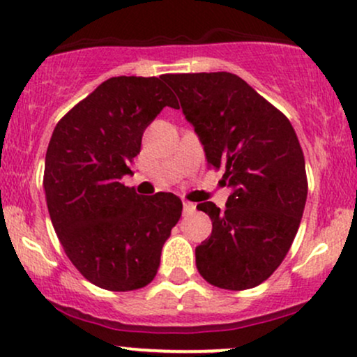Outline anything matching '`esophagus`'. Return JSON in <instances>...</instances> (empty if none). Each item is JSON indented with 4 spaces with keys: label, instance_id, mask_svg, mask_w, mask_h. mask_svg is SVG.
<instances>
[{
    "label": "esophagus",
    "instance_id": "34e87169",
    "mask_svg": "<svg viewBox=\"0 0 357 357\" xmlns=\"http://www.w3.org/2000/svg\"><path fill=\"white\" fill-rule=\"evenodd\" d=\"M195 203L191 202H183V210H184V215H188V213H192L195 211Z\"/></svg>",
    "mask_w": 357,
    "mask_h": 357
}]
</instances>
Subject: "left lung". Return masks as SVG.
Listing matches in <instances>:
<instances>
[{
    "label": "left lung",
    "instance_id": "8db88e82",
    "mask_svg": "<svg viewBox=\"0 0 357 357\" xmlns=\"http://www.w3.org/2000/svg\"><path fill=\"white\" fill-rule=\"evenodd\" d=\"M165 80L195 126L208 166L223 167V184L233 190L225 211L211 202L196 206L213 221L211 236L196 247L198 272L220 289L260 285L289 253L305 208L296 130L235 73H169Z\"/></svg>",
    "mask_w": 357,
    "mask_h": 357
}]
</instances>
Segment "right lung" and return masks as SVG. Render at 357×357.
Instances as JSON below:
<instances>
[{"label":"right lung","mask_w":357,"mask_h":357,"mask_svg":"<svg viewBox=\"0 0 357 357\" xmlns=\"http://www.w3.org/2000/svg\"><path fill=\"white\" fill-rule=\"evenodd\" d=\"M161 77H112L60 119L45 158L43 190L61 247L100 289L137 290L153 282L161 250L181 218L173 192L139 196L121 183L146 127L179 109Z\"/></svg>","instance_id":"obj_1"}]
</instances>
